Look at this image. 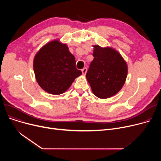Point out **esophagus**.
<instances>
[{"label":"esophagus","mask_w":161,"mask_h":161,"mask_svg":"<svg viewBox=\"0 0 161 161\" xmlns=\"http://www.w3.org/2000/svg\"><path fill=\"white\" fill-rule=\"evenodd\" d=\"M87 71V68H86H86H83V69L81 70L82 74H83V75H85V74H86Z\"/></svg>","instance_id":"obj_1"}]
</instances>
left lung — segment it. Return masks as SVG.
I'll return each mask as SVG.
<instances>
[{
  "label": "left lung",
  "instance_id": "1",
  "mask_svg": "<svg viewBox=\"0 0 161 161\" xmlns=\"http://www.w3.org/2000/svg\"><path fill=\"white\" fill-rule=\"evenodd\" d=\"M94 59L89 65L86 78L94 95L108 98L119 92L127 75V65L116 50L94 46Z\"/></svg>",
  "mask_w": 161,
  "mask_h": 161
}]
</instances>
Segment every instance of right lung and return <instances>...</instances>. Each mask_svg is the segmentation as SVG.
Here are the masks:
<instances>
[{
  "mask_svg": "<svg viewBox=\"0 0 161 161\" xmlns=\"http://www.w3.org/2000/svg\"><path fill=\"white\" fill-rule=\"evenodd\" d=\"M33 67L39 86L53 95L63 93L81 74L76 69L75 57L69 47L58 40L49 42L40 49Z\"/></svg>",
  "mask_w": 161,
  "mask_h": 161,
  "instance_id": "1",
  "label": "right lung"
}]
</instances>
